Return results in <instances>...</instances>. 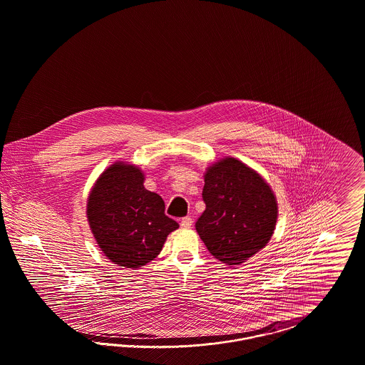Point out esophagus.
I'll list each match as a JSON object with an SVG mask.
<instances>
[{"instance_id": "34e87169", "label": "esophagus", "mask_w": 365, "mask_h": 365, "mask_svg": "<svg viewBox=\"0 0 365 365\" xmlns=\"http://www.w3.org/2000/svg\"><path fill=\"white\" fill-rule=\"evenodd\" d=\"M180 226L185 227V228H189V227L192 226V219H191L190 216L183 217V219L180 220Z\"/></svg>"}]
</instances>
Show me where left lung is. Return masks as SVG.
<instances>
[{"instance_id":"1","label":"left lung","mask_w":365,"mask_h":365,"mask_svg":"<svg viewBox=\"0 0 365 365\" xmlns=\"http://www.w3.org/2000/svg\"><path fill=\"white\" fill-rule=\"evenodd\" d=\"M202 198L207 205L195 230L215 259L240 265L269 242L278 204L269 185L234 157L207 168Z\"/></svg>"}]
</instances>
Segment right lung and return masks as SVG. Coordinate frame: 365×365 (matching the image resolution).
Masks as SVG:
<instances>
[{"instance_id":"right-lung-1","label":"right lung","mask_w":365,"mask_h":365,"mask_svg":"<svg viewBox=\"0 0 365 365\" xmlns=\"http://www.w3.org/2000/svg\"><path fill=\"white\" fill-rule=\"evenodd\" d=\"M143 180L138 167L116 161L100 175L87 200L88 226L100 249L112 262L131 269L156 259L179 227Z\"/></svg>"}]
</instances>
